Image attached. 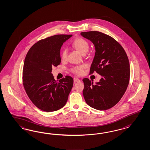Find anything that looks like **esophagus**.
Returning a JSON list of instances; mask_svg holds the SVG:
<instances>
[{
    "instance_id": "1",
    "label": "esophagus",
    "mask_w": 150,
    "mask_h": 150,
    "mask_svg": "<svg viewBox=\"0 0 150 150\" xmlns=\"http://www.w3.org/2000/svg\"><path fill=\"white\" fill-rule=\"evenodd\" d=\"M73 80H74V82L75 83H77V82H78V81H81V80H80L79 79L77 78H74Z\"/></svg>"
}]
</instances>
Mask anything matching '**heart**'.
Instances as JSON below:
<instances>
[{
    "instance_id": "obj_1",
    "label": "heart",
    "mask_w": 150,
    "mask_h": 150,
    "mask_svg": "<svg viewBox=\"0 0 150 150\" xmlns=\"http://www.w3.org/2000/svg\"><path fill=\"white\" fill-rule=\"evenodd\" d=\"M73 46L77 50L83 55H85L89 49V43L84 39L81 38H77L73 42ZM61 58L63 60H65L67 56V50L66 48H64L61 53ZM86 68V66L81 65L79 66H74L71 69V71L75 74L79 76L83 73V70Z\"/></svg>"
}]
</instances>
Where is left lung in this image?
I'll list each match as a JSON object with an SVG mask.
<instances>
[{
    "mask_svg": "<svg viewBox=\"0 0 150 150\" xmlns=\"http://www.w3.org/2000/svg\"><path fill=\"white\" fill-rule=\"evenodd\" d=\"M95 47V54L90 69L101 78L93 84L84 78L83 94L86 103L98 110H106L116 105L124 94L130 79V65L124 49L111 36L98 31L81 32Z\"/></svg>",
    "mask_w": 150,
    "mask_h": 150,
    "instance_id": "8db88e82",
    "label": "left lung"
}]
</instances>
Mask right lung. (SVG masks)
<instances>
[{
  "mask_svg": "<svg viewBox=\"0 0 150 150\" xmlns=\"http://www.w3.org/2000/svg\"><path fill=\"white\" fill-rule=\"evenodd\" d=\"M72 34H57L40 40L26 55L22 72L25 90L31 101L45 112L60 110L66 105L73 79L66 76L56 81L52 67L61 63L60 49Z\"/></svg>",
  "mask_w": 150,
  "mask_h": 150,
  "instance_id": "obj_1",
  "label": "right lung"
}]
</instances>
